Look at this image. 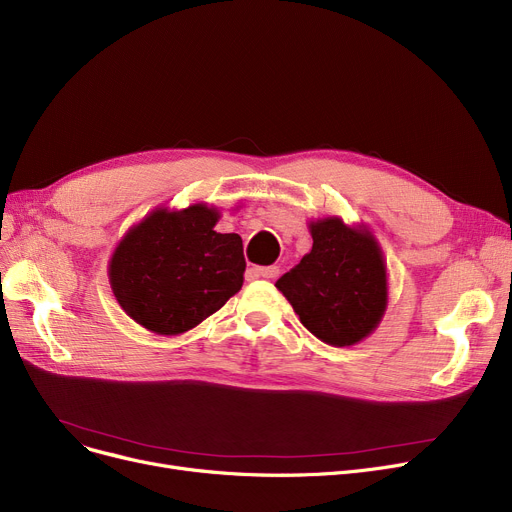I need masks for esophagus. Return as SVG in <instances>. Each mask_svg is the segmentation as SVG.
<instances>
[{
    "label": "esophagus",
    "mask_w": 512,
    "mask_h": 512,
    "mask_svg": "<svg viewBox=\"0 0 512 512\" xmlns=\"http://www.w3.org/2000/svg\"><path fill=\"white\" fill-rule=\"evenodd\" d=\"M257 278H276L278 276V267L276 265H267V267H253L251 270Z\"/></svg>",
    "instance_id": "obj_1"
}]
</instances>
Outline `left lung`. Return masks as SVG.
Instances as JSON below:
<instances>
[{
    "instance_id": "1",
    "label": "left lung",
    "mask_w": 512,
    "mask_h": 512,
    "mask_svg": "<svg viewBox=\"0 0 512 512\" xmlns=\"http://www.w3.org/2000/svg\"><path fill=\"white\" fill-rule=\"evenodd\" d=\"M311 251L278 282L301 324L330 346H355L388 309V265L375 234L340 215L309 220Z\"/></svg>"
}]
</instances>
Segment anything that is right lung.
<instances>
[{"label":"right lung","instance_id":"obj_1","mask_svg":"<svg viewBox=\"0 0 512 512\" xmlns=\"http://www.w3.org/2000/svg\"><path fill=\"white\" fill-rule=\"evenodd\" d=\"M220 218L222 209L203 201L182 209L159 205L124 232L107 276L134 324L159 336H180L242 288V238L215 232Z\"/></svg>","mask_w":512,"mask_h":512}]
</instances>
